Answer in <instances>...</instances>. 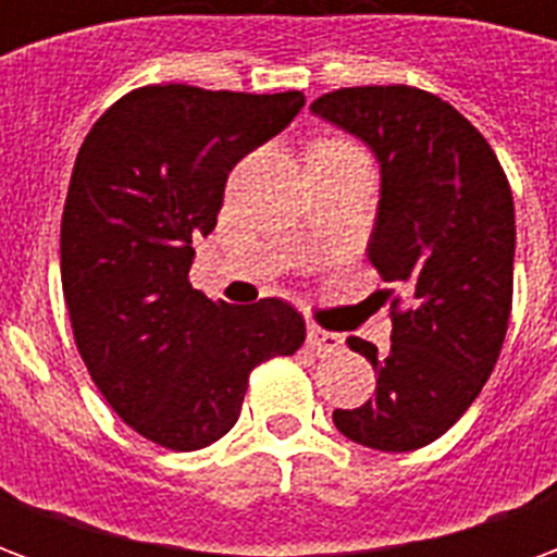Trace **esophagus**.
<instances>
[{
	"instance_id": "esophagus-1",
	"label": "esophagus",
	"mask_w": 557,
	"mask_h": 557,
	"mask_svg": "<svg viewBox=\"0 0 557 557\" xmlns=\"http://www.w3.org/2000/svg\"><path fill=\"white\" fill-rule=\"evenodd\" d=\"M307 343H310V349H313L315 355H322V351H337L339 346H343V337L334 334V331H325V327L310 325V331H307Z\"/></svg>"
}]
</instances>
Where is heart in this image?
Returning a JSON list of instances; mask_svg holds the SVG:
<instances>
[{
  "label": "heart",
  "instance_id": "obj_1",
  "mask_svg": "<svg viewBox=\"0 0 557 557\" xmlns=\"http://www.w3.org/2000/svg\"><path fill=\"white\" fill-rule=\"evenodd\" d=\"M315 148H349L346 143H322V146H315Z\"/></svg>",
  "mask_w": 557,
  "mask_h": 557
}]
</instances>
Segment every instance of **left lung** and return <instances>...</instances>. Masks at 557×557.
Wrapping results in <instances>:
<instances>
[{
  "mask_svg": "<svg viewBox=\"0 0 557 557\" xmlns=\"http://www.w3.org/2000/svg\"><path fill=\"white\" fill-rule=\"evenodd\" d=\"M382 163L370 262L391 298V349L349 337L375 370L361 409H337L351 442L418 450L462 418L502 355L513 310L516 214L495 151L432 91L351 86L310 103Z\"/></svg>",
  "mask_w": 557,
  "mask_h": 557,
  "instance_id": "8db88e82",
  "label": "left lung"
}]
</instances>
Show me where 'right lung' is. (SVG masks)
Here are the masks:
<instances>
[{
  "label": "right lung",
  "instance_id": "1",
  "mask_svg": "<svg viewBox=\"0 0 557 557\" xmlns=\"http://www.w3.org/2000/svg\"><path fill=\"white\" fill-rule=\"evenodd\" d=\"M301 107V91L158 83L119 98L79 146L62 211L74 343L115 414L166 450L223 438L256 367L307 339L292 304L230 307L190 286L230 172Z\"/></svg>",
  "mask_w": 557,
  "mask_h": 557
}]
</instances>
